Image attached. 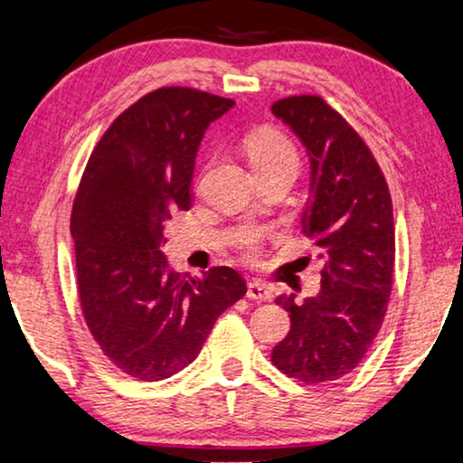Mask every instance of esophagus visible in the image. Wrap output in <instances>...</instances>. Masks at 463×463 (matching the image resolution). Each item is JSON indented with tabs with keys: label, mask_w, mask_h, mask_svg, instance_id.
<instances>
[{
	"label": "esophagus",
	"mask_w": 463,
	"mask_h": 463,
	"mask_svg": "<svg viewBox=\"0 0 463 463\" xmlns=\"http://www.w3.org/2000/svg\"><path fill=\"white\" fill-rule=\"evenodd\" d=\"M247 298L256 299V302H266V299L272 298V294L269 285L264 281H258V279H253V281L247 283Z\"/></svg>",
	"instance_id": "obj_1"
}]
</instances>
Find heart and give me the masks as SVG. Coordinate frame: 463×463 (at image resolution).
<instances>
[{
    "label": "heart",
    "instance_id": "obj_1",
    "mask_svg": "<svg viewBox=\"0 0 463 463\" xmlns=\"http://www.w3.org/2000/svg\"><path fill=\"white\" fill-rule=\"evenodd\" d=\"M247 157L251 161L253 169L272 167L281 164H298V153L291 140L283 132L275 128H260L251 132L245 140ZM262 243V234L258 231H250L241 237L239 245L247 258H256Z\"/></svg>",
    "mask_w": 463,
    "mask_h": 463
}]
</instances>
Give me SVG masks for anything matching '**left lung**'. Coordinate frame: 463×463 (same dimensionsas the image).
Returning <instances> with one entry per match:
<instances>
[{"label":"left lung","instance_id":"8db88e82","mask_svg":"<svg viewBox=\"0 0 463 463\" xmlns=\"http://www.w3.org/2000/svg\"><path fill=\"white\" fill-rule=\"evenodd\" d=\"M310 159V197L302 231L323 258L321 291L289 312L291 329L272 348V363L304 383L340 380L359 364L386 317L394 272L392 199L369 146L321 96L272 104Z\"/></svg>","mask_w":463,"mask_h":463}]
</instances>
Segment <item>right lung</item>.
Wrapping results in <instances>:
<instances>
[{
	"instance_id": "add662e5",
	"label": "right lung",
	"mask_w": 463,
	"mask_h": 463,
	"mask_svg": "<svg viewBox=\"0 0 463 463\" xmlns=\"http://www.w3.org/2000/svg\"><path fill=\"white\" fill-rule=\"evenodd\" d=\"M231 99L159 88L123 110L90 155L71 234L90 334L123 373L157 382L191 364L245 279L213 266L194 279L169 269L165 226L191 207L205 129Z\"/></svg>"
}]
</instances>
